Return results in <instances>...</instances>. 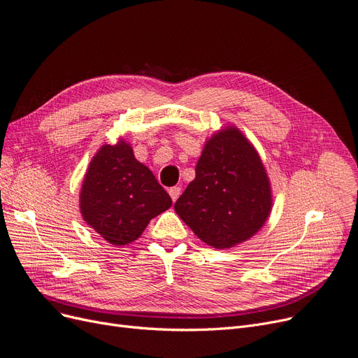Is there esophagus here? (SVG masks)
Instances as JSON below:
<instances>
[{"mask_svg":"<svg viewBox=\"0 0 358 358\" xmlns=\"http://www.w3.org/2000/svg\"><path fill=\"white\" fill-rule=\"evenodd\" d=\"M180 194H181V187L174 186V187H171V189H169V196H171L172 202H176V201L178 199V197H180Z\"/></svg>","mask_w":358,"mask_h":358,"instance_id":"34e87169","label":"esophagus"}]
</instances>
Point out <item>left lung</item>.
<instances>
[{"label": "left lung", "mask_w": 358, "mask_h": 358, "mask_svg": "<svg viewBox=\"0 0 358 358\" xmlns=\"http://www.w3.org/2000/svg\"><path fill=\"white\" fill-rule=\"evenodd\" d=\"M271 201L261 157L231 127L206 141L196 177L174 208L201 241L226 249L248 241L264 226Z\"/></svg>", "instance_id": "left-lung-1"}]
</instances>
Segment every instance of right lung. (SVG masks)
Wrapping results in <instances>:
<instances>
[{
  "label": "right lung",
  "mask_w": 358,
  "mask_h": 358,
  "mask_svg": "<svg viewBox=\"0 0 358 358\" xmlns=\"http://www.w3.org/2000/svg\"><path fill=\"white\" fill-rule=\"evenodd\" d=\"M171 205L169 194L125 141L104 144L92 157L81 190V214L104 241L116 246L137 241L149 221Z\"/></svg>",
  "instance_id": "right-lung-1"
}]
</instances>
